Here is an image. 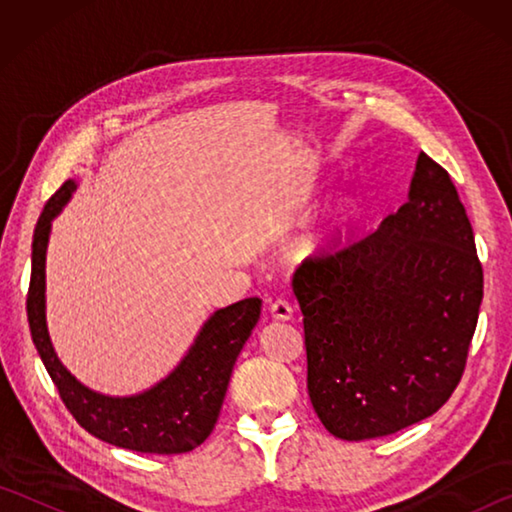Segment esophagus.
<instances>
[{"label": "esophagus", "mask_w": 512, "mask_h": 512, "mask_svg": "<svg viewBox=\"0 0 512 512\" xmlns=\"http://www.w3.org/2000/svg\"><path fill=\"white\" fill-rule=\"evenodd\" d=\"M271 316L277 320H291L293 318V307L287 300H275L271 305Z\"/></svg>", "instance_id": "obj_1"}]
</instances>
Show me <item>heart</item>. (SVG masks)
Here are the masks:
<instances>
[{"label":"heart","instance_id":"obj_1","mask_svg":"<svg viewBox=\"0 0 512 512\" xmlns=\"http://www.w3.org/2000/svg\"><path fill=\"white\" fill-rule=\"evenodd\" d=\"M348 219H350V207H348V203H334V207L332 210H329V214H327V225H325V230H323V239L325 237H332L334 232H339L345 223H348Z\"/></svg>","mask_w":512,"mask_h":512}]
</instances>
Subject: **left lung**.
<instances>
[{
  "mask_svg": "<svg viewBox=\"0 0 512 512\" xmlns=\"http://www.w3.org/2000/svg\"><path fill=\"white\" fill-rule=\"evenodd\" d=\"M307 391L336 438L368 440L436 413L463 377L483 268L449 173L418 155L406 201L372 235L293 273Z\"/></svg>",
  "mask_w": 512,
  "mask_h": 512,
  "instance_id": "8db88e82",
  "label": "left lung"
}]
</instances>
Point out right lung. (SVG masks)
I'll list each match as a JSON object with an SVG mask.
<instances>
[{
    "mask_svg": "<svg viewBox=\"0 0 512 512\" xmlns=\"http://www.w3.org/2000/svg\"><path fill=\"white\" fill-rule=\"evenodd\" d=\"M76 189L74 180L49 198L33 232L27 316L31 339L54 381L60 400L81 427L99 440L142 454H185L210 436L228 391L232 368L257 325L262 300L246 298L205 320L183 361L153 388L128 397H110L83 386L51 345L47 329L45 262L51 221Z\"/></svg>",
    "mask_w": 512,
    "mask_h": 512,
    "instance_id": "obj_1",
    "label": "right lung"
}]
</instances>
